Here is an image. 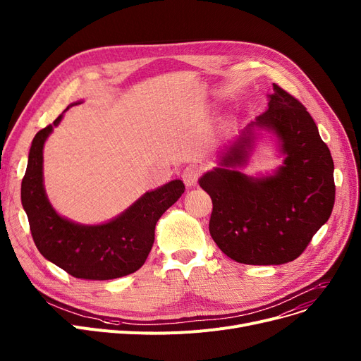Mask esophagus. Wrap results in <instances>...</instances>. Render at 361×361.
Wrapping results in <instances>:
<instances>
[{
	"label": "esophagus",
	"mask_w": 361,
	"mask_h": 361,
	"mask_svg": "<svg viewBox=\"0 0 361 361\" xmlns=\"http://www.w3.org/2000/svg\"><path fill=\"white\" fill-rule=\"evenodd\" d=\"M199 176H200V171L196 166H187L183 171V181L187 187L196 185V183L199 180Z\"/></svg>",
	"instance_id": "obj_1"
}]
</instances>
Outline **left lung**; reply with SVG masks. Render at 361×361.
<instances>
[{
  "label": "left lung",
  "instance_id": "1",
  "mask_svg": "<svg viewBox=\"0 0 361 361\" xmlns=\"http://www.w3.org/2000/svg\"><path fill=\"white\" fill-rule=\"evenodd\" d=\"M260 129L286 157L272 176L249 178L247 163ZM212 199L209 233L218 247L244 264H282L297 259L324 225L335 202L334 161L310 114L274 83L268 109L224 149L219 166L199 180Z\"/></svg>",
  "mask_w": 361,
  "mask_h": 361
}]
</instances>
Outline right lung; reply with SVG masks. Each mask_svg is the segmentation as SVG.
<instances>
[{"mask_svg": "<svg viewBox=\"0 0 361 361\" xmlns=\"http://www.w3.org/2000/svg\"><path fill=\"white\" fill-rule=\"evenodd\" d=\"M61 118L63 114L36 133L22 181V204L36 247L74 278L105 281L136 272L154 245L158 219L180 199L185 187L181 180H173L146 192L105 224L83 225L63 218L49 203L44 187V145Z\"/></svg>", "mask_w": 361, "mask_h": 361, "instance_id": "1", "label": "right lung"}]
</instances>
